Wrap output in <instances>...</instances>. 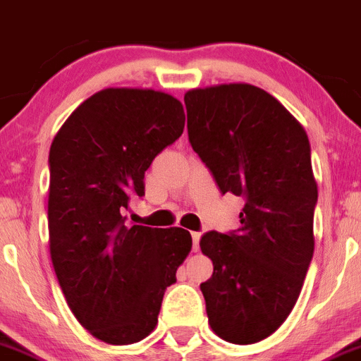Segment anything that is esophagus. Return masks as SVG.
I'll return each instance as SVG.
<instances>
[{
  "mask_svg": "<svg viewBox=\"0 0 361 361\" xmlns=\"http://www.w3.org/2000/svg\"><path fill=\"white\" fill-rule=\"evenodd\" d=\"M200 232H191V238H193V252H198V243H200Z\"/></svg>",
  "mask_w": 361,
  "mask_h": 361,
  "instance_id": "34e87169",
  "label": "esophagus"
}]
</instances>
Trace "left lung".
Here are the masks:
<instances>
[{
    "mask_svg": "<svg viewBox=\"0 0 361 361\" xmlns=\"http://www.w3.org/2000/svg\"><path fill=\"white\" fill-rule=\"evenodd\" d=\"M188 138L219 193L245 200L241 226L205 232L212 276L200 283L209 324L232 344L269 337L296 305L314 255V180L303 127L253 85L184 95Z\"/></svg>",
    "mask_w": 361,
    "mask_h": 361,
    "instance_id": "obj_1",
    "label": "left lung"
}]
</instances>
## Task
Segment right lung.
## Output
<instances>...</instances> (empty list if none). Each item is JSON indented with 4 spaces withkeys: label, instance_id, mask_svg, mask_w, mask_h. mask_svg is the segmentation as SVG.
<instances>
[{
    "label": "right lung",
    "instance_id": "right-lung-1",
    "mask_svg": "<svg viewBox=\"0 0 361 361\" xmlns=\"http://www.w3.org/2000/svg\"><path fill=\"white\" fill-rule=\"evenodd\" d=\"M184 122L171 95L106 88L75 108L51 145V260L72 314L106 344H135L156 328L164 290L191 252L188 230L127 226L123 214Z\"/></svg>",
    "mask_w": 361,
    "mask_h": 361
}]
</instances>
